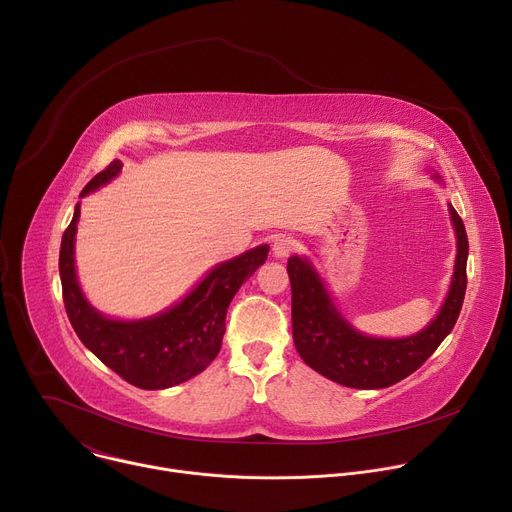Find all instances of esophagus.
<instances>
[{
	"instance_id": "34e87169",
	"label": "esophagus",
	"mask_w": 512,
	"mask_h": 512,
	"mask_svg": "<svg viewBox=\"0 0 512 512\" xmlns=\"http://www.w3.org/2000/svg\"><path fill=\"white\" fill-rule=\"evenodd\" d=\"M298 249V241L291 239V237H277L275 243H273V255L275 257H287Z\"/></svg>"
}]
</instances>
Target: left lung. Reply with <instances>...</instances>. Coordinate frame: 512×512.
Masks as SVG:
<instances>
[{
  "label": "left lung",
  "instance_id": "1",
  "mask_svg": "<svg viewBox=\"0 0 512 512\" xmlns=\"http://www.w3.org/2000/svg\"><path fill=\"white\" fill-rule=\"evenodd\" d=\"M450 214L458 239V255L448 298L427 328L407 338H373L360 334L336 310L312 263L304 257H289L291 330H294L296 350L308 367L344 387L383 389L409 377L435 352L460 316L468 283L466 229L452 204Z\"/></svg>",
  "mask_w": 512,
  "mask_h": 512
}]
</instances>
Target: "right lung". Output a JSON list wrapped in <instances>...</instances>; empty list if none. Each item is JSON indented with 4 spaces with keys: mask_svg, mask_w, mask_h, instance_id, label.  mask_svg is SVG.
<instances>
[{
    "mask_svg": "<svg viewBox=\"0 0 512 512\" xmlns=\"http://www.w3.org/2000/svg\"><path fill=\"white\" fill-rule=\"evenodd\" d=\"M121 162L113 160L81 192L87 196L111 182ZM81 204L62 235L58 271L68 320L81 342L127 383L139 389H168L202 373L221 350L231 300L259 265L269 247L259 245L216 265L190 294L170 310L145 320H111L83 296L75 271V235Z\"/></svg>",
    "mask_w": 512,
    "mask_h": 512,
    "instance_id": "obj_1",
    "label": "right lung"
}]
</instances>
